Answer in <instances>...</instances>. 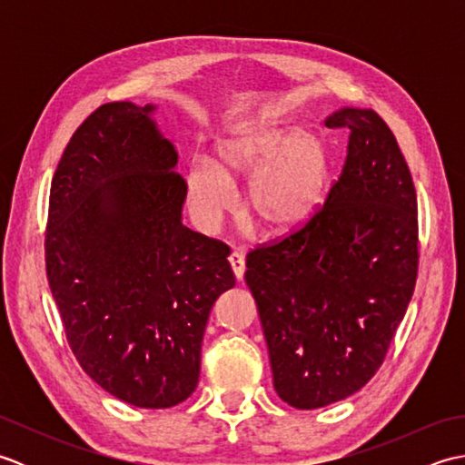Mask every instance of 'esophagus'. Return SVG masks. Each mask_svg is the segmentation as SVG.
<instances>
[{"label": "esophagus", "instance_id": "obj_1", "mask_svg": "<svg viewBox=\"0 0 465 465\" xmlns=\"http://www.w3.org/2000/svg\"><path fill=\"white\" fill-rule=\"evenodd\" d=\"M230 263H232V270L235 273V278L243 280V273H245V258L242 252H233L230 255Z\"/></svg>", "mask_w": 465, "mask_h": 465}]
</instances>
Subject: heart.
Listing matches in <instances>:
<instances>
[{"label": "heart", "mask_w": 465, "mask_h": 465, "mask_svg": "<svg viewBox=\"0 0 465 465\" xmlns=\"http://www.w3.org/2000/svg\"><path fill=\"white\" fill-rule=\"evenodd\" d=\"M253 175L248 203L273 233L308 223L328 195L330 153L320 137L288 125H258L225 137L215 160L193 162L185 172V200L193 220L213 232L238 205L233 182Z\"/></svg>", "instance_id": "b5f03b06"}]
</instances>
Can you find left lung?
<instances>
[{
	"instance_id": "left-lung-1",
	"label": "left lung",
	"mask_w": 465,
	"mask_h": 465,
	"mask_svg": "<svg viewBox=\"0 0 465 465\" xmlns=\"http://www.w3.org/2000/svg\"><path fill=\"white\" fill-rule=\"evenodd\" d=\"M348 155L312 220L245 260L273 388L298 410L361 390L380 370L418 278V197L396 135L373 110L341 107Z\"/></svg>"
}]
</instances>
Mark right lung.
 <instances>
[{
  "label": "right lung",
  "instance_id": "add662e5",
  "mask_svg": "<svg viewBox=\"0 0 465 465\" xmlns=\"http://www.w3.org/2000/svg\"><path fill=\"white\" fill-rule=\"evenodd\" d=\"M153 112L112 102L77 127L45 232L69 348L107 393L147 410L192 396L207 318L235 285L230 248L182 223L185 180Z\"/></svg>",
  "mask_w": 465,
  "mask_h": 465
}]
</instances>
